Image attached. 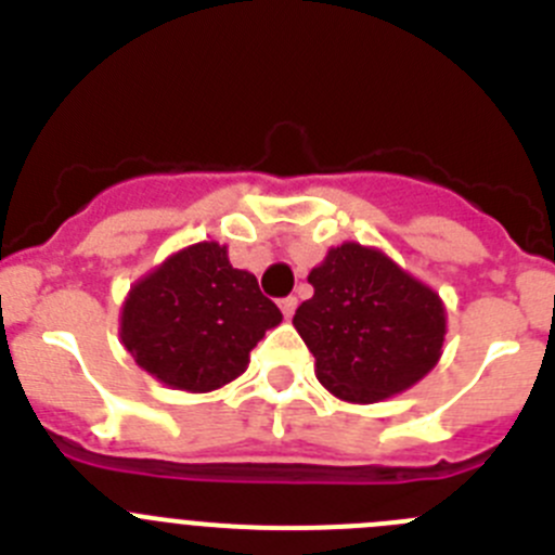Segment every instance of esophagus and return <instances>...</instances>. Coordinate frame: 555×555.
<instances>
[{
	"label": "esophagus",
	"instance_id": "obj_1",
	"mask_svg": "<svg viewBox=\"0 0 555 555\" xmlns=\"http://www.w3.org/2000/svg\"><path fill=\"white\" fill-rule=\"evenodd\" d=\"M281 311H283V317H286V320H292L294 311H297V297H283Z\"/></svg>",
	"mask_w": 555,
	"mask_h": 555
}]
</instances>
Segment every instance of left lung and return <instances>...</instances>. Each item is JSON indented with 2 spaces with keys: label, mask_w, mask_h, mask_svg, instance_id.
Here are the masks:
<instances>
[{
  "label": "left lung",
  "mask_w": 555,
  "mask_h": 555,
  "mask_svg": "<svg viewBox=\"0 0 555 555\" xmlns=\"http://www.w3.org/2000/svg\"><path fill=\"white\" fill-rule=\"evenodd\" d=\"M311 300L294 327L317 358V377L347 403H377L423 380L442 356L444 306L380 249L347 242L308 274Z\"/></svg>",
  "instance_id": "left-lung-1"
}]
</instances>
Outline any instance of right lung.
I'll list each match as a JSON object with an SVG mask.
<instances>
[{
  "mask_svg": "<svg viewBox=\"0 0 555 555\" xmlns=\"http://www.w3.org/2000/svg\"><path fill=\"white\" fill-rule=\"evenodd\" d=\"M283 313L228 247L199 242L141 278L121 306V345L135 364L180 391H214L242 375L249 350Z\"/></svg>",
  "mask_w": 555,
  "mask_h": 555,
  "instance_id": "right-lung-1",
  "label": "right lung"
}]
</instances>
